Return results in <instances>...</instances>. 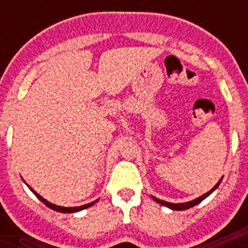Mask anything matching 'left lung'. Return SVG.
I'll return each instance as SVG.
<instances>
[{
	"label": "left lung",
	"mask_w": 248,
	"mask_h": 248,
	"mask_svg": "<svg viewBox=\"0 0 248 248\" xmlns=\"http://www.w3.org/2000/svg\"><path fill=\"white\" fill-rule=\"evenodd\" d=\"M221 180H223V177L220 179L219 183H217V184H216L215 186H214V188L210 190V192L204 193L203 196L198 197V198H196V200L189 201V202H184V203H171V202H166V201L158 200V198H155V197H153V196H152V198H153V200H155L157 203L162 204V206H165V207H169V208H171V210H175V211H183V210H188V208H190V207H193V206H196V204L201 203V202H202L204 198H207V197L210 196V194H211V193L214 192L216 188H217V186H219V184L221 183Z\"/></svg>",
	"instance_id": "left-lung-1"
}]
</instances>
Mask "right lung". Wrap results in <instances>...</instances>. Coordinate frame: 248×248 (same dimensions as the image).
Masks as SVG:
<instances>
[{"mask_svg": "<svg viewBox=\"0 0 248 248\" xmlns=\"http://www.w3.org/2000/svg\"><path fill=\"white\" fill-rule=\"evenodd\" d=\"M28 188L31 189V190H32V192L36 194L37 198H38L41 202H44V203L46 204L48 208H52V210H55V211H58V212H64V214H72V212L81 211V210H85V208H87V207H91L93 204H95L97 202V200H96V201H93V202H90V203H87V204H83V206H78V207H62V206H56V204L51 203V202H48V201H46L45 198H42V197H41L38 193L34 192V190H33V189L31 188L29 185H28Z\"/></svg>", "mask_w": 248, "mask_h": 248, "instance_id": "obj_1", "label": "right lung"}]
</instances>
